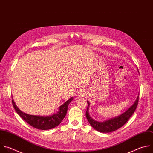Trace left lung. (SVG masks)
Instances as JSON below:
<instances>
[{
	"mask_svg": "<svg viewBox=\"0 0 153 153\" xmlns=\"http://www.w3.org/2000/svg\"><path fill=\"white\" fill-rule=\"evenodd\" d=\"M138 101L139 96L137 97L133 105L124 113L103 122L97 121L90 116L88 113V107L90 105V103L88 101H87V108L85 113V116L91 126L98 131L101 133L112 132L120 128L121 127H123L128 120V119L133 114L134 111L136 109L137 105L138 104Z\"/></svg>",
	"mask_w": 153,
	"mask_h": 153,
	"instance_id": "1",
	"label": "left lung"
}]
</instances>
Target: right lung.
<instances>
[{"label":"right lung","instance_id":"add662e5","mask_svg":"<svg viewBox=\"0 0 153 153\" xmlns=\"http://www.w3.org/2000/svg\"><path fill=\"white\" fill-rule=\"evenodd\" d=\"M72 100L73 97L71 98L65 103L59 107V111L58 112L53 115L48 116L28 114L23 113L18 108L14 102L13 99L12 100V103L17 114L28 124L37 129L46 130L55 128L61 123V122L65 118L67 113L68 105Z\"/></svg>","mask_w":153,"mask_h":153}]
</instances>
